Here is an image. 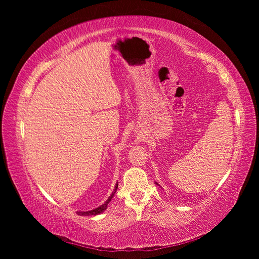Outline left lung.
Returning a JSON list of instances; mask_svg holds the SVG:
<instances>
[{"label": "left lung", "mask_w": 259, "mask_h": 259, "mask_svg": "<svg viewBox=\"0 0 259 259\" xmlns=\"http://www.w3.org/2000/svg\"><path fill=\"white\" fill-rule=\"evenodd\" d=\"M155 184H156V185H158V186H160V185H159V184H158V183H156V182H155Z\"/></svg>", "instance_id": "8db88e82"}]
</instances>
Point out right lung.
I'll return each instance as SVG.
<instances>
[{
  "instance_id": "right-lung-1",
  "label": "right lung",
  "mask_w": 259,
  "mask_h": 259,
  "mask_svg": "<svg viewBox=\"0 0 259 259\" xmlns=\"http://www.w3.org/2000/svg\"><path fill=\"white\" fill-rule=\"evenodd\" d=\"M116 189H117V183H116V185H115V187H114L113 192L110 194V197H109V198L106 200V202L104 203V204H101L100 206H98V207H96V208H94V209H91V210H86V211H80V210H79V211H76V214L80 215V216H96V215L101 214V213H103V211H105V210L107 209L108 203L110 202L111 199L113 198L114 193L116 192Z\"/></svg>"
}]
</instances>
